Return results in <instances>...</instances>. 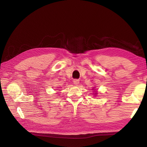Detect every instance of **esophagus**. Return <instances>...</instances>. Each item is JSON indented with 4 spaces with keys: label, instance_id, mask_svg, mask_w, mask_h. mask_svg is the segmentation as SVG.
Segmentation results:
<instances>
[{
    "label": "esophagus",
    "instance_id": "obj_1",
    "mask_svg": "<svg viewBox=\"0 0 147 147\" xmlns=\"http://www.w3.org/2000/svg\"><path fill=\"white\" fill-rule=\"evenodd\" d=\"M80 83V81L78 80H74V84H75V85H78V84Z\"/></svg>",
    "mask_w": 147,
    "mask_h": 147
}]
</instances>
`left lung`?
<instances>
[{
	"mask_svg": "<svg viewBox=\"0 0 147 147\" xmlns=\"http://www.w3.org/2000/svg\"><path fill=\"white\" fill-rule=\"evenodd\" d=\"M92 90H96V89H95V87L94 88V89H92ZM94 92H94V95H95V96H96V95H97V94H98V93H97V91L96 90V91H94Z\"/></svg>",
	"mask_w": 147,
	"mask_h": 147,
	"instance_id": "8db88e82",
	"label": "left lung"
}]
</instances>
